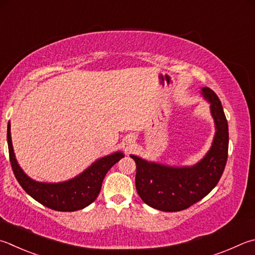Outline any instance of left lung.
Instances as JSON below:
<instances>
[{
  "label": "left lung",
  "mask_w": 255,
  "mask_h": 255,
  "mask_svg": "<svg viewBox=\"0 0 255 255\" xmlns=\"http://www.w3.org/2000/svg\"><path fill=\"white\" fill-rule=\"evenodd\" d=\"M210 103L215 125L212 146L192 166H169L130 155L136 163V189L143 203L163 212H178L205 197L219 183L228 160L229 126L219 97L210 88H201Z\"/></svg>",
  "instance_id": "8db88e82"
}]
</instances>
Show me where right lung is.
<instances>
[{"instance_id": "obj_1", "label": "right lung", "mask_w": 255, "mask_h": 255, "mask_svg": "<svg viewBox=\"0 0 255 255\" xmlns=\"http://www.w3.org/2000/svg\"><path fill=\"white\" fill-rule=\"evenodd\" d=\"M7 146L13 173L22 188L42 205L60 212L79 211L95 202L106 174L125 156L123 151L113 152L94 161L76 177L59 183H44L29 177L18 165L12 145L10 122L7 124Z\"/></svg>"}]
</instances>
